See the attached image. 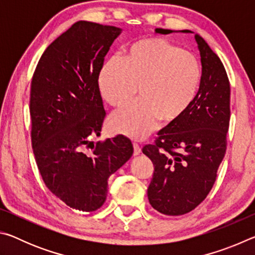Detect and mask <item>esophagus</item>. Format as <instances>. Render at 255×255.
<instances>
[{"label":"esophagus","mask_w":255,"mask_h":255,"mask_svg":"<svg viewBox=\"0 0 255 255\" xmlns=\"http://www.w3.org/2000/svg\"><path fill=\"white\" fill-rule=\"evenodd\" d=\"M132 146H133V155H139L140 152H141L139 145L136 144V143H133Z\"/></svg>","instance_id":"34e87169"}]
</instances>
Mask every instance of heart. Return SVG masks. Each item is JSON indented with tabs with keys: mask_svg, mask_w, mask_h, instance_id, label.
Returning <instances> with one entry per match:
<instances>
[{
	"mask_svg": "<svg viewBox=\"0 0 255 255\" xmlns=\"http://www.w3.org/2000/svg\"><path fill=\"white\" fill-rule=\"evenodd\" d=\"M201 64L195 54L163 38L147 37L128 47L123 59L103 64L98 85L103 100L122 108L110 118L112 130L143 139L156 129L178 123L196 101L201 83Z\"/></svg>",
	"mask_w": 255,
	"mask_h": 255,
	"instance_id": "1",
	"label": "heart"
}]
</instances>
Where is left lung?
<instances>
[{
  "instance_id": "left-lung-1",
  "label": "left lung",
  "mask_w": 255,
  "mask_h": 255,
  "mask_svg": "<svg viewBox=\"0 0 255 255\" xmlns=\"http://www.w3.org/2000/svg\"><path fill=\"white\" fill-rule=\"evenodd\" d=\"M162 33L172 30L162 29ZM183 32H190L183 30ZM201 83L196 101L178 123L158 131L143 153L154 164L147 189L149 204L161 214L184 215L200 205L226 153L231 118V86L222 60L199 34Z\"/></svg>"
}]
</instances>
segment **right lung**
I'll use <instances>...</instances> for the list:
<instances>
[{
  "instance_id": "obj_1",
  "label": "right lung",
  "mask_w": 255,
  "mask_h": 255,
  "mask_svg": "<svg viewBox=\"0 0 255 255\" xmlns=\"http://www.w3.org/2000/svg\"><path fill=\"white\" fill-rule=\"evenodd\" d=\"M122 29L77 21L47 47L30 91L31 143L38 170L51 193L73 209L105 204L108 179L131 157L127 137L98 141L106 111L98 85L105 56Z\"/></svg>"
}]
</instances>
